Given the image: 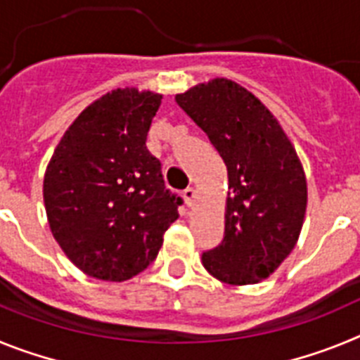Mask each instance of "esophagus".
Masks as SVG:
<instances>
[{"instance_id": "1", "label": "esophagus", "mask_w": 360, "mask_h": 360, "mask_svg": "<svg viewBox=\"0 0 360 360\" xmlns=\"http://www.w3.org/2000/svg\"><path fill=\"white\" fill-rule=\"evenodd\" d=\"M182 198L184 202H186L187 207H193V203H195V189H193V187H187L182 193Z\"/></svg>"}]
</instances>
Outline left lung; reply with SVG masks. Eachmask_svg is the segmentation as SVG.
I'll return each mask as SVG.
<instances>
[{"instance_id":"1","label":"left lung","mask_w":360,"mask_h":360,"mask_svg":"<svg viewBox=\"0 0 360 360\" xmlns=\"http://www.w3.org/2000/svg\"><path fill=\"white\" fill-rule=\"evenodd\" d=\"M227 165L225 234L202 254L227 285L269 278L297 243L307 212V178L276 117L249 90L212 79L174 97Z\"/></svg>"}]
</instances>
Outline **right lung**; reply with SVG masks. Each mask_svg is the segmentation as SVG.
I'll list each match as a JSON object with an SVG mask.
<instances>
[{
  "label": "right lung",
  "instance_id": "1",
  "mask_svg": "<svg viewBox=\"0 0 360 360\" xmlns=\"http://www.w3.org/2000/svg\"><path fill=\"white\" fill-rule=\"evenodd\" d=\"M160 94L117 88L82 111L44 173L50 231L73 265L126 281L157 257L182 198L146 148Z\"/></svg>",
  "mask_w": 360,
  "mask_h": 360
}]
</instances>
